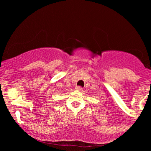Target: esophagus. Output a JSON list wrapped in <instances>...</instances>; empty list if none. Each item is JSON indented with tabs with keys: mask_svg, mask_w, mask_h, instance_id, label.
I'll use <instances>...</instances> for the list:
<instances>
[{
	"mask_svg": "<svg viewBox=\"0 0 151 151\" xmlns=\"http://www.w3.org/2000/svg\"><path fill=\"white\" fill-rule=\"evenodd\" d=\"M76 89H77V91H82V89H81V87H80V86H77V87H76Z\"/></svg>",
	"mask_w": 151,
	"mask_h": 151,
	"instance_id": "1",
	"label": "esophagus"
}]
</instances>
